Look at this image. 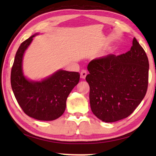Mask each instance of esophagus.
<instances>
[{"label": "esophagus", "mask_w": 156, "mask_h": 156, "mask_svg": "<svg viewBox=\"0 0 156 156\" xmlns=\"http://www.w3.org/2000/svg\"><path fill=\"white\" fill-rule=\"evenodd\" d=\"M87 75V72L85 70V69H83V70L81 71V73H80V78H81L85 79Z\"/></svg>", "instance_id": "1"}]
</instances>
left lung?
Returning <instances> with one entry per match:
<instances>
[{"mask_svg": "<svg viewBox=\"0 0 156 156\" xmlns=\"http://www.w3.org/2000/svg\"><path fill=\"white\" fill-rule=\"evenodd\" d=\"M87 68L90 108L101 121L112 122L127 117L145 97L149 61L135 37L130 51L92 59Z\"/></svg>", "mask_w": 156, "mask_h": 156, "instance_id": "1", "label": "left lung"}]
</instances>
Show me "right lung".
<instances>
[{
	"label": "right lung",
	"instance_id": "add662e5",
	"mask_svg": "<svg viewBox=\"0 0 156 156\" xmlns=\"http://www.w3.org/2000/svg\"><path fill=\"white\" fill-rule=\"evenodd\" d=\"M35 34L23 41L16 53L11 83L13 93L26 115L40 121H53L64 113L66 100L80 80L78 72L59 69L41 80H31L23 72V58Z\"/></svg>",
	"mask_w": 156,
	"mask_h": 156
}]
</instances>
